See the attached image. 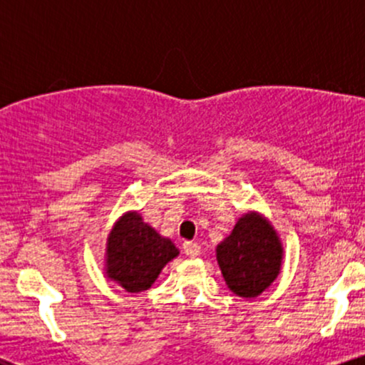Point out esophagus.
Masks as SVG:
<instances>
[{
	"label": "esophagus",
	"mask_w": 365,
	"mask_h": 365,
	"mask_svg": "<svg viewBox=\"0 0 365 365\" xmlns=\"http://www.w3.org/2000/svg\"><path fill=\"white\" fill-rule=\"evenodd\" d=\"M183 252H185L188 257H197V255L200 254V245L195 244V242H185V244H183Z\"/></svg>",
	"instance_id": "esophagus-1"
}]
</instances>
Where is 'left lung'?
<instances>
[{
	"instance_id": "1",
	"label": "left lung",
	"mask_w": 365,
	"mask_h": 365,
	"mask_svg": "<svg viewBox=\"0 0 365 365\" xmlns=\"http://www.w3.org/2000/svg\"><path fill=\"white\" fill-rule=\"evenodd\" d=\"M283 252L271 221L261 212L247 211L217 244L216 261L226 287L242 299H254L278 278Z\"/></svg>"
}]
</instances>
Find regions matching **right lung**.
Wrapping results in <instances>:
<instances>
[{"label":"right lung","mask_w":365,"mask_h":365,"mask_svg":"<svg viewBox=\"0 0 365 365\" xmlns=\"http://www.w3.org/2000/svg\"><path fill=\"white\" fill-rule=\"evenodd\" d=\"M178 254L173 242L145 223L139 211H128L108 235L104 273L125 292L139 293L153 287L163 267Z\"/></svg>","instance_id":"1"}]
</instances>
